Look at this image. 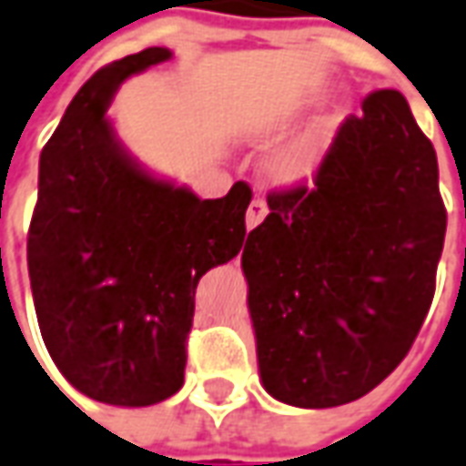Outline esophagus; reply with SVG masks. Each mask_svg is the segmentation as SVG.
I'll use <instances>...</instances> for the list:
<instances>
[{
    "label": "esophagus",
    "instance_id": "34e87169",
    "mask_svg": "<svg viewBox=\"0 0 466 466\" xmlns=\"http://www.w3.org/2000/svg\"><path fill=\"white\" fill-rule=\"evenodd\" d=\"M265 217H268V204L262 198H252V204L247 207V229H255Z\"/></svg>",
    "mask_w": 466,
    "mask_h": 466
}]
</instances>
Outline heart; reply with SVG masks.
<instances>
[{
	"label": "heart",
	"instance_id": "b5f03b06",
	"mask_svg": "<svg viewBox=\"0 0 466 466\" xmlns=\"http://www.w3.org/2000/svg\"><path fill=\"white\" fill-rule=\"evenodd\" d=\"M334 129H337L334 119H321L319 125L303 132L283 150H278L270 160L273 180L283 183V186H299V183L311 180L321 166V157H324L329 142L334 137Z\"/></svg>",
	"mask_w": 466,
	"mask_h": 466
}]
</instances>
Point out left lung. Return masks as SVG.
<instances>
[{
    "label": "left lung",
    "instance_id": "1",
    "mask_svg": "<svg viewBox=\"0 0 466 466\" xmlns=\"http://www.w3.org/2000/svg\"><path fill=\"white\" fill-rule=\"evenodd\" d=\"M242 270L259 378L275 400L334 408L403 362L436 290L446 208L406 96L372 91L306 183L268 193Z\"/></svg>",
    "mask_w": 466,
    "mask_h": 466
}]
</instances>
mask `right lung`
I'll use <instances>...</instances> for the list:
<instances>
[{"label": "right lung", "instance_id": "obj_1", "mask_svg": "<svg viewBox=\"0 0 466 466\" xmlns=\"http://www.w3.org/2000/svg\"><path fill=\"white\" fill-rule=\"evenodd\" d=\"M170 56L145 47L104 66L40 153L27 232L40 334L63 378L109 406H153L180 390L196 286L245 245V180L224 198H198L155 178L106 116L125 78Z\"/></svg>", "mask_w": 466, "mask_h": 466}]
</instances>
